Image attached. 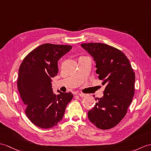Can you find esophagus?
I'll use <instances>...</instances> for the list:
<instances>
[{
	"label": "esophagus",
	"mask_w": 151,
	"mask_h": 151,
	"mask_svg": "<svg viewBox=\"0 0 151 151\" xmlns=\"http://www.w3.org/2000/svg\"><path fill=\"white\" fill-rule=\"evenodd\" d=\"M78 95L80 97H86L87 96V94H82V93H78Z\"/></svg>",
	"instance_id": "obj_1"
}]
</instances>
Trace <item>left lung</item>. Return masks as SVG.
Instances as JSON below:
<instances>
[{"instance_id": "8db88e82", "label": "left lung", "mask_w": 151, "mask_h": 151, "mask_svg": "<svg viewBox=\"0 0 151 151\" xmlns=\"http://www.w3.org/2000/svg\"><path fill=\"white\" fill-rule=\"evenodd\" d=\"M81 47L94 58L99 78L106 85L104 96L88 111L89 120L99 129H111L124 118L132 102L134 72L127 57L116 48L102 43L82 44Z\"/></svg>"}]
</instances>
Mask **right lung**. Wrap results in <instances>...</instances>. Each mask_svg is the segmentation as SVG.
I'll return each mask as SVG.
<instances>
[{
	"mask_svg": "<svg viewBox=\"0 0 151 151\" xmlns=\"http://www.w3.org/2000/svg\"><path fill=\"white\" fill-rule=\"evenodd\" d=\"M71 45L44 44L23 60L18 73L17 86L29 120L38 127L50 129L64 116L71 101V93H53L51 81L58 73V61L71 50Z\"/></svg>",
	"mask_w": 151,
	"mask_h": 151,
	"instance_id": "obj_1",
	"label": "right lung"
}]
</instances>
